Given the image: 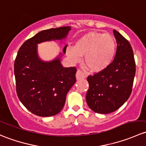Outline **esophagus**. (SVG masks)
<instances>
[{
    "instance_id": "obj_1",
    "label": "esophagus",
    "mask_w": 146,
    "mask_h": 146,
    "mask_svg": "<svg viewBox=\"0 0 146 146\" xmlns=\"http://www.w3.org/2000/svg\"><path fill=\"white\" fill-rule=\"evenodd\" d=\"M76 76V79H77V80H81V79H83L85 78V75L84 74L81 70H77Z\"/></svg>"
}]
</instances>
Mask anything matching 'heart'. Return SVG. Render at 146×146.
<instances>
[{"label":"heart","mask_w":146,"mask_h":146,"mask_svg":"<svg viewBox=\"0 0 146 146\" xmlns=\"http://www.w3.org/2000/svg\"><path fill=\"white\" fill-rule=\"evenodd\" d=\"M117 43L110 34L90 32L82 35L74 46L66 48V55L73 63H78L84 56V64L92 72H100L111 64Z\"/></svg>","instance_id":"1"}]
</instances>
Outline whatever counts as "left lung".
I'll use <instances>...</instances> for the list:
<instances>
[{
	"instance_id": "obj_1",
	"label": "left lung",
	"mask_w": 146,
	"mask_h": 146,
	"mask_svg": "<svg viewBox=\"0 0 146 146\" xmlns=\"http://www.w3.org/2000/svg\"><path fill=\"white\" fill-rule=\"evenodd\" d=\"M117 52L110 66L87 78L88 107L96 113L110 114L117 110L131 94L136 64L132 47L127 39L114 29Z\"/></svg>"
}]
</instances>
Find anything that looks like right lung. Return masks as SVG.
<instances>
[{
	"label": "right lung",
	"mask_w": 146,
	"mask_h": 146,
	"mask_svg": "<svg viewBox=\"0 0 146 146\" xmlns=\"http://www.w3.org/2000/svg\"><path fill=\"white\" fill-rule=\"evenodd\" d=\"M70 27L52 28L39 32L23 43L15 60L14 73L19 100L29 111L39 117L59 113L68 92L76 81V67L65 68L60 54L51 61L39 58L37 44L51 40H62ZM67 45L63 51L65 54Z\"/></svg>",
	"instance_id": "obj_1"
}]
</instances>
